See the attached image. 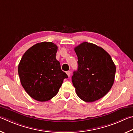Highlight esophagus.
<instances>
[{
	"label": "esophagus",
	"instance_id": "34e87169",
	"mask_svg": "<svg viewBox=\"0 0 133 133\" xmlns=\"http://www.w3.org/2000/svg\"><path fill=\"white\" fill-rule=\"evenodd\" d=\"M66 74H67V75H68L69 77V76H70V75H71V71H66Z\"/></svg>",
	"mask_w": 133,
	"mask_h": 133
}]
</instances>
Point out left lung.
<instances>
[{
	"label": "left lung",
	"instance_id": "left-lung-1",
	"mask_svg": "<svg viewBox=\"0 0 133 133\" xmlns=\"http://www.w3.org/2000/svg\"><path fill=\"white\" fill-rule=\"evenodd\" d=\"M78 68L72 81L76 95L82 101L92 102L105 96L115 81L116 66L110 55L101 46L83 42L75 48Z\"/></svg>",
	"mask_w": 133,
	"mask_h": 133
}]
</instances>
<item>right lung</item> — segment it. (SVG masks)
I'll return each instance as SVG.
<instances>
[{
	"label": "right lung",
	"mask_w": 133,
	"mask_h": 133,
	"mask_svg": "<svg viewBox=\"0 0 133 133\" xmlns=\"http://www.w3.org/2000/svg\"><path fill=\"white\" fill-rule=\"evenodd\" d=\"M58 46L51 42L35 44L26 51L18 66L22 87L32 99L46 102L58 94L68 78L56 59Z\"/></svg>",
	"instance_id": "obj_1"
}]
</instances>
